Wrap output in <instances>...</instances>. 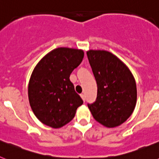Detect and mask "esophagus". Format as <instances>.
I'll return each instance as SVG.
<instances>
[{"instance_id":"esophagus-1","label":"esophagus","mask_w":159,"mask_h":159,"mask_svg":"<svg viewBox=\"0 0 159 159\" xmlns=\"http://www.w3.org/2000/svg\"><path fill=\"white\" fill-rule=\"evenodd\" d=\"M80 97H81V98H82L83 100H84V102H85V95H84V94H81Z\"/></svg>"}]
</instances>
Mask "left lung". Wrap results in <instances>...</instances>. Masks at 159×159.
<instances>
[{
    "mask_svg": "<svg viewBox=\"0 0 159 159\" xmlns=\"http://www.w3.org/2000/svg\"><path fill=\"white\" fill-rule=\"evenodd\" d=\"M97 83V98L88 104L98 123L112 128L124 123L137 101L136 83L131 71L116 56L105 50L87 52Z\"/></svg>",
    "mask_w": 159,
    "mask_h": 159,
    "instance_id": "1",
    "label": "left lung"
}]
</instances>
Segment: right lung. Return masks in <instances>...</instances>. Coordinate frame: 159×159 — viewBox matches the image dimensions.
I'll return each instance as SVG.
<instances>
[{
    "label": "right lung",
    "mask_w": 159,
    "mask_h": 159,
    "mask_svg": "<svg viewBox=\"0 0 159 159\" xmlns=\"http://www.w3.org/2000/svg\"><path fill=\"white\" fill-rule=\"evenodd\" d=\"M84 56L81 49L57 48L46 54L32 71L28 89L29 103L43 124L56 129L64 127L83 104L69 77Z\"/></svg>",
    "instance_id": "1"
}]
</instances>
